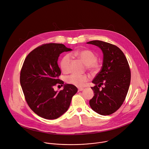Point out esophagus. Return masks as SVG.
Wrapping results in <instances>:
<instances>
[{
	"mask_svg": "<svg viewBox=\"0 0 149 149\" xmlns=\"http://www.w3.org/2000/svg\"><path fill=\"white\" fill-rule=\"evenodd\" d=\"M82 90H84V88H78V91H82Z\"/></svg>",
	"mask_w": 149,
	"mask_h": 149,
	"instance_id": "34e87169",
	"label": "esophagus"
}]
</instances>
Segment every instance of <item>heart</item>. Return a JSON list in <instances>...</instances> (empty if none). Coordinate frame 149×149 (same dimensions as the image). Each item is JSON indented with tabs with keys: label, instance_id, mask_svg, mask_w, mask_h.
<instances>
[{
	"label": "heart",
	"instance_id": "heart-1",
	"mask_svg": "<svg viewBox=\"0 0 149 149\" xmlns=\"http://www.w3.org/2000/svg\"><path fill=\"white\" fill-rule=\"evenodd\" d=\"M71 55L79 59L85 65L87 69L91 73L95 74L101 68V63L98 62L97 55L89 49H82L76 51L71 53ZM71 57L70 54L63 56L60 62V66L62 71L67 73L70 70V65ZM89 80V77L87 75L72 74L67 78V82L77 87H83Z\"/></svg>",
	"mask_w": 149,
	"mask_h": 149
}]
</instances>
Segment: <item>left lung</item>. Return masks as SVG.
<instances>
[{
  "mask_svg": "<svg viewBox=\"0 0 149 149\" xmlns=\"http://www.w3.org/2000/svg\"><path fill=\"white\" fill-rule=\"evenodd\" d=\"M87 44L98 47L103 53L102 68L92 81L95 86L91 87L94 95L90 100V107L100 115H110L119 109L128 93L131 80L129 63L114 45L98 40ZM102 84L104 87L100 89Z\"/></svg>",
  "mask_w": 149,
  "mask_h": 149,
  "instance_id": "left-lung-1",
  "label": "left lung"
}]
</instances>
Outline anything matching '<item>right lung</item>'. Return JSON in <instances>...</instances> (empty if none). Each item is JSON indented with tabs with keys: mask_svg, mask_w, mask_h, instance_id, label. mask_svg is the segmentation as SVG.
I'll return each mask as SVG.
<instances>
[{
	"mask_svg": "<svg viewBox=\"0 0 149 149\" xmlns=\"http://www.w3.org/2000/svg\"><path fill=\"white\" fill-rule=\"evenodd\" d=\"M72 51L62 44H46L32 51L26 57L20 71V82L25 98L31 109L38 116L48 120L59 117L68 109L77 88L63 85V89L55 91L54 86H63L58 77L59 55Z\"/></svg>",
	"mask_w": 149,
	"mask_h": 149,
	"instance_id": "right-lung-1",
	"label": "right lung"
}]
</instances>
